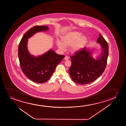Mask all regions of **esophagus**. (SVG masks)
<instances>
[{
	"label": "esophagus",
	"instance_id": "obj_1",
	"mask_svg": "<svg viewBox=\"0 0 126 126\" xmlns=\"http://www.w3.org/2000/svg\"><path fill=\"white\" fill-rule=\"evenodd\" d=\"M64 60H68V59H69V57L66 56L64 57Z\"/></svg>",
	"mask_w": 126,
	"mask_h": 126
}]
</instances>
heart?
<instances>
[{
	"label": "heart",
	"mask_w": 126,
	"mask_h": 126,
	"mask_svg": "<svg viewBox=\"0 0 126 126\" xmlns=\"http://www.w3.org/2000/svg\"><path fill=\"white\" fill-rule=\"evenodd\" d=\"M82 33L78 31H71L63 35L61 41H58L57 46L60 49L64 51L66 47H71V52H75L83 48L88 41L86 36H82Z\"/></svg>",
	"instance_id": "1"
}]
</instances>
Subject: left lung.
<instances>
[{"instance_id": "1", "label": "left lung", "mask_w": 126, "mask_h": 126, "mask_svg": "<svg viewBox=\"0 0 126 126\" xmlns=\"http://www.w3.org/2000/svg\"><path fill=\"white\" fill-rule=\"evenodd\" d=\"M99 35L97 42L101 44L102 52L96 59L93 58L92 52L86 47L70 56L71 65L69 73L75 83L81 85L92 83L105 71L109 55V45L102 35Z\"/></svg>"}]
</instances>
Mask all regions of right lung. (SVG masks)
Returning <instances> with one entry per match:
<instances>
[{
	"label": "right lung",
	"instance_id": "1",
	"mask_svg": "<svg viewBox=\"0 0 126 126\" xmlns=\"http://www.w3.org/2000/svg\"><path fill=\"white\" fill-rule=\"evenodd\" d=\"M47 26L33 27L23 36L19 43L18 55L23 72L27 78L37 83H44L48 81L53 74L55 67L64 56L58 55L53 50L36 57L30 54L28 51V39L36 33L48 31Z\"/></svg>",
	"mask_w": 126,
	"mask_h": 126
}]
</instances>
